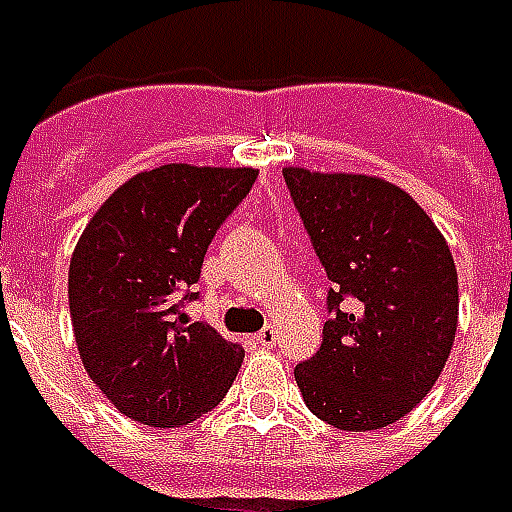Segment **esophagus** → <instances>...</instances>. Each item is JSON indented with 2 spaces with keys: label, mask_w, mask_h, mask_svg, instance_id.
Masks as SVG:
<instances>
[{
  "label": "esophagus",
  "mask_w": 512,
  "mask_h": 512,
  "mask_svg": "<svg viewBox=\"0 0 512 512\" xmlns=\"http://www.w3.org/2000/svg\"><path fill=\"white\" fill-rule=\"evenodd\" d=\"M255 339H257V342H260V344H263V347H274V344H276V328H271V325H266L263 331L257 333Z\"/></svg>",
  "instance_id": "esophagus-1"
}]
</instances>
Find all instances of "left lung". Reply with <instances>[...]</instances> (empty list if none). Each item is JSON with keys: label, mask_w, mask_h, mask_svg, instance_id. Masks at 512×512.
<instances>
[{"label": "left lung", "mask_w": 512, "mask_h": 512, "mask_svg": "<svg viewBox=\"0 0 512 512\" xmlns=\"http://www.w3.org/2000/svg\"><path fill=\"white\" fill-rule=\"evenodd\" d=\"M333 285L323 344L295 366L306 407L342 431L396 423L434 388L458 325L448 241L391 181L285 168Z\"/></svg>", "instance_id": "obj_1"}]
</instances>
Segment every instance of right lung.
Listing matches in <instances>:
<instances>
[{
  "label": "right lung",
  "mask_w": 512,
  "mask_h": 512,
  "mask_svg": "<svg viewBox=\"0 0 512 512\" xmlns=\"http://www.w3.org/2000/svg\"><path fill=\"white\" fill-rule=\"evenodd\" d=\"M255 168L162 165L105 200L70 260V317L86 372L127 418L179 429L225 399L244 350L192 323L203 257Z\"/></svg>",
  "instance_id": "obj_1"
}]
</instances>
